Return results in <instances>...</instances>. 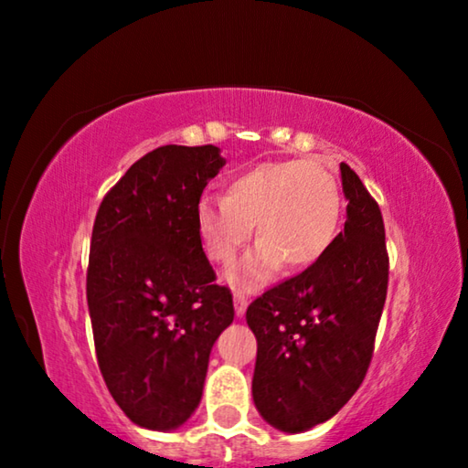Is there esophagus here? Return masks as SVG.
Here are the masks:
<instances>
[{
	"label": "esophagus",
	"instance_id": "obj_1",
	"mask_svg": "<svg viewBox=\"0 0 468 468\" xmlns=\"http://www.w3.org/2000/svg\"><path fill=\"white\" fill-rule=\"evenodd\" d=\"M233 303H235V314H237V318H243L245 310H248V297H245L243 292L237 291L235 295H233Z\"/></svg>",
	"mask_w": 468,
	"mask_h": 468
}]
</instances>
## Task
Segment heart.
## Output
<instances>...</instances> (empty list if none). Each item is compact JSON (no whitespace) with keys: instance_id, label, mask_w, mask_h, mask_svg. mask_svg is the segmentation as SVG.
<instances>
[{"instance_id":"1","label":"heart","mask_w":468,"mask_h":468,"mask_svg":"<svg viewBox=\"0 0 468 468\" xmlns=\"http://www.w3.org/2000/svg\"><path fill=\"white\" fill-rule=\"evenodd\" d=\"M340 218L336 177L318 161H268L241 171L227 196H202L196 208L206 256L231 266L258 225L260 243L229 274L235 289L253 291L284 262L303 271L326 253Z\"/></svg>"}]
</instances>
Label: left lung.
<instances>
[{"instance_id":"8db88e82","label":"left lung","mask_w":468,"mask_h":468,"mask_svg":"<svg viewBox=\"0 0 468 468\" xmlns=\"http://www.w3.org/2000/svg\"><path fill=\"white\" fill-rule=\"evenodd\" d=\"M345 231L303 272L248 307L258 340L251 392L268 423L301 433L328 421L367 374L388 291V251L378 202L340 163Z\"/></svg>"}]
</instances>
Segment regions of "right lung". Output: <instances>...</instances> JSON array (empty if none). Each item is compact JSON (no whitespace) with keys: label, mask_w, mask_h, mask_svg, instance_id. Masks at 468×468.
Masks as SVG:
<instances>
[{"label":"right lung","mask_w":468,"mask_h":468,"mask_svg":"<svg viewBox=\"0 0 468 468\" xmlns=\"http://www.w3.org/2000/svg\"><path fill=\"white\" fill-rule=\"evenodd\" d=\"M220 150L167 144L109 189L92 227L86 299L102 379L140 427L171 431L200 405L215 340L233 322L196 208Z\"/></svg>","instance_id":"right-lung-1"}]
</instances>
